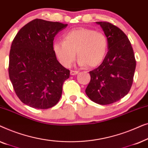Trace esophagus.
Masks as SVG:
<instances>
[{
	"mask_svg": "<svg viewBox=\"0 0 148 148\" xmlns=\"http://www.w3.org/2000/svg\"><path fill=\"white\" fill-rule=\"evenodd\" d=\"M77 73H78L77 71H73V70L71 71V75H77Z\"/></svg>",
	"mask_w": 148,
	"mask_h": 148,
	"instance_id": "obj_1",
	"label": "esophagus"
}]
</instances>
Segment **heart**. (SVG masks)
Returning a JSON list of instances; mask_svg holds the SVG:
<instances>
[{"label":"heart","mask_w":148,"mask_h":148,"mask_svg":"<svg viewBox=\"0 0 148 148\" xmlns=\"http://www.w3.org/2000/svg\"><path fill=\"white\" fill-rule=\"evenodd\" d=\"M64 41L56 40L53 44L54 53L60 63L69 67L77 55L79 64L96 67L102 63L108 50V40L102 32L88 28H79L67 32Z\"/></svg>","instance_id":"obj_1"}]
</instances>
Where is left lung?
<instances>
[{
  "label": "left lung",
  "mask_w": 148,
  "mask_h": 148,
  "mask_svg": "<svg viewBox=\"0 0 148 148\" xmlns=\"http://www.w3.org/2000/svg\"><path fill=\"white\" fill-rule=\"evenodd\" d=\"M108 40V50L102 63L90 71L86 90L89 98L101 105L112 104L128 94L133 84L136 60L131 42L118 27L106 21L96 22Z\"/></svg>",
  "instance_id": "obj_1"
}]
</instances>
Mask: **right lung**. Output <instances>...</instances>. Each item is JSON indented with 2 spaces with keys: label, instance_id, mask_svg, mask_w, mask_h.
I'll list each match as a JSON object with an SVG mask.
<instances>
[{
  "label": "right lung",
  "instance_id": "add662e5",
  "mask_svg": "<svg viewBox=\"0 0 148 148\" xmlns=\"http://www.w3.org/2000/svg\"><path fill=\"white\" fill-rule=\"evenodd\" d=\"M67 24L36 19L24 25L12 42L9 75L16 95L37 109L55 106L70 71L56 59L54 38Z\"/></svg>",
  "mask_w": 148,
  "mask_h": 148
}]
</instances>
